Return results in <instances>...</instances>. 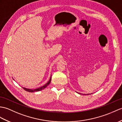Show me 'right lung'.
<instances>
[{
  "label": "right lung",
  "instance_id": "1",
  "mask_svg": "<svg viewBox=\"0 0 122 122\" xmlns=\"http://www.w3.org/2000/svg\"><path fill=\"white\" fill-rule=\"evenodd\" d=\"M51 76L50 77V78L49 81H48L47 83L44 85V86H42L41 87H39L38 88H36V89H27V88H24V87H23V88L25 90H26V92H39V91H41V90H42L45 89V88H46L48 85H49V84L51 82Z\"/></svg>",
  "mask_w": 122,
  "mask_h": 122
}]
</instances>
